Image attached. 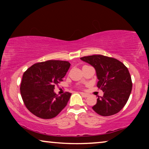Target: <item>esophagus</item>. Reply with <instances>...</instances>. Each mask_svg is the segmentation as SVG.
Segmentation results:
<instances>
[{"label": "esophagus", "mask_w": 149, "mask_h": 149, "mask_svg": "<svg viewBox=\"0 0 149 149\" xmlns=\"http://www.w3.org/2000/svg\"><path fill=\"white\" fill-rule=\"evenodd\" d=\"M80 93L81 95H83V97H87V96H88V94H87V93H83V92H80Z\"/></svg>", "instance_id": "1"}]
</instances>
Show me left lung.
<instances>
[{
  "label": "left lung",
  "mask_w": 149,
  "mask_h": 149,
  "mask_svg": "<svg viewBox=\"0 0 149 149\" xmlns=\"http://www.w3.org/2000/svg\"><path fill=\"white\" fill-rule=\"evenodd\" d=\"M94 67L98 79L97 86L102 90L92 107L102 116H111L119 113L126 104L132 89L131 76L127 67L117 59L102 55L81 58Z\"/></svg>",
  "instance_id": "8db88e82"
}]
</instances>
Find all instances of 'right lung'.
Wrapping results in <instances>:
<instances>
[{
    "label": "right lung",
    "mask_w": 149,
    "mask_h": 149,
    "mask_svg": "<svg viewBox=\"0 0 149 149\" xmlns=\"http://www.w3.org/2000/svg\"><path fill=\"white\" fill-rule=\"evenodd\" d=\"M70 66L66 61L47 60L36 63L24 72L20 93L30 113L49 119L56 117L64 109L71 93L66 91L59 96L54 89L63 81Z\"/></svg>",
    "instance_id": "add662e5"
}]
</instances>
